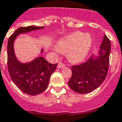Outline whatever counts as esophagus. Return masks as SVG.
Listing matches in <instances>:
<instances>
[{
    "label": "esophagus",
    "instance_id": "1",
    "mask_svg": "<svg viewBox=\"0 0 122 122\" xmlns=\"http://www.w3.org/2000/svg\"><path fill=\"white\" fill-rule=\"evenodd\" d=\"M65 64L62 63H59L57 65V68L58 69H61V68H63V67H65Z\"/></svg>",
    "mask_w": 122,
    "mask_h": 122
}]
</instances>
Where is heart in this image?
I'll list each match as a JSON object with an SVG mask.
<instances>
[{
  "mask_svg": "<svg viewBox=\"0 0 122 122\" xmlns=\"http://www.w3.org/2000/svg\"><path fill=\"white\" fill-rule=\"evenodd\" d=\"M93 45V38L88 34L83 32H72L57 41L55 50L59 53H68L70 61L79 63L85 59Z\"/></svg>",
  "mask_w": 122,
  "mask_h": 122,
  "instance_id": "b5f03b06",
  "label": "heart"
}]
</instances>
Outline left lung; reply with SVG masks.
Instances as JSON below:
<instances>
[{
  "label": "left lung",
  "instance_id": "obj_1",
  "mask_svg": "<svg viewBox=\"0 0 122 122\" xmlns=\"http://www.w3.org/2000/svg\"><path fill=\"white\" fill-rule=\"evenodd\" d=\"M110 51V41L104 35L98 56L92 55L81 65L72 66V77L68 82L69 87L79 94H87L97 89L107 75Z\"/></svg>",
  "mask_w": 122,
  "mask_h": 122
}]
</instances>
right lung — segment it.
<instances>
[{
    "mask_svg": "<svg viewBox=\"0 0 122 122\" xmlns=\"http://www.w3.org/2000/svg\"><path fill=\"white\" fill-rule=\"evenodd\" d=\"M44 28L36 26L20 27L8 40V69L10 76L20 90L30 96H36L46 90L50 76L56 70L57 64L50 63L41 56H38L28 63L20 62L15 56L14 41L19 34ZM43 52L42 49L41 53Z\"/></svg>",
    "mask_w": 122,
    "mask_h": 122,
    "instance_id": "obj_1",
    "label": "right lung"
}]
</instances>
